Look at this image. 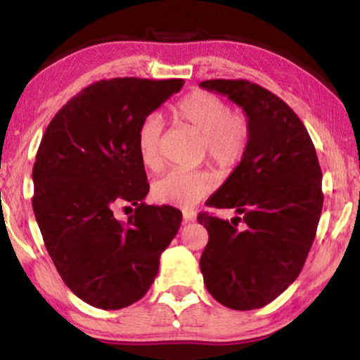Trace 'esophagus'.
<instances>
[{"mask_svg":"<svg viewBox=\"0 0 360 360\" xmlns=\"http://www.w3.org/2000/svg\"><path fill=\"white\" fill-rule=\"evenodd\" d=\"M182 217H184V222H192L195 221V212L193 211H184V214H182Z\"/></svg>","mask_w":360,"mask_h":360,"instance_id":"esophagus-1","label":"esophagus"}]
</instances>
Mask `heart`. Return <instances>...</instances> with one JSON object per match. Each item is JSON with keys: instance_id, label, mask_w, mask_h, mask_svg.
I'll return each mask as SVG.
<instances>
[{"instance_id": "1", "label": "heart", "mask_w": 360, "mask_h": 360, "mask_svg": "<svg viewBox=\"0 0 360 360\" xmlns=\"http://www.w3.org/2000/svg\"><path fill=\"white\" fill-rule=\"evenodd\" d=\"M176 122L202 135V154L224 172L238 167L252 136V124L245 111H231L221 96L208 90H192L173 108ZM163 120L157 112L144 115L136 131V146L144 167L158 169L162 157ZM216 188L210 169H173L152 186V197L163 205L188 208Z\"/></svg>"}]
</instances>
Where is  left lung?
Returning a JSON list of instances; mask_svg holds the SVG:
<instances>
[{
    "mask_svg": "<svg viewBox=\"0 0 360 360\" xmlns=\"http://www.w3.org/2000/svg\"><path fill=\"white\" fill-rule=\"evenodd\" d=\"M200 87L227 95L252 124L245 158L208 198V206L242 217H197L210 235L200 259L206 289L224 307L248 311L275 300L300 275L324 203L322 173L303 122L279 96L246 79Z\"/></svg>",
    "mask_w": 360,
    "mask_h": 360,
    "instance_id": "8db88e82",
    "label": "left lung"
}]
</instances>
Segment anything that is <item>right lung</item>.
<instances>
[{
	"mask_svg": "<svg viewBox=\"0 0 360 360\" xmlns=\"http://www.w3.org/2000/svg\"><path fill=\"white\" fill-rule=\"evenodd\" d=\"M182 85V79H101L72 96L41 139L36 222L63 283L95 308L120 309L143 298L179 230V210L143 203L149 184L136 131ZM125 202L136 212L120 223L113 208Z\"/></svg>",
	"mask_w": 360,
	"mask_h": 360,
	"instance_id": "add662e5",
	"label": "right lung"
}]
</instances>
